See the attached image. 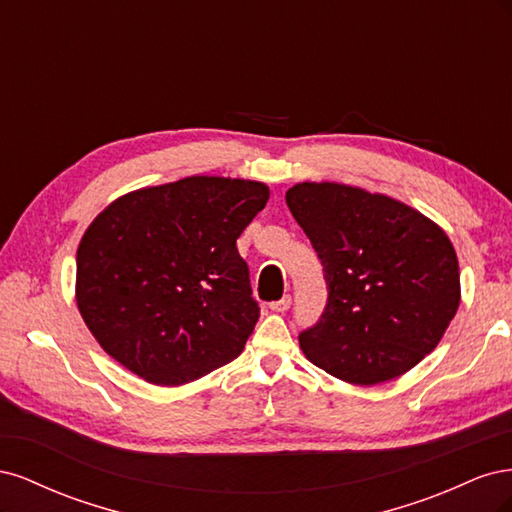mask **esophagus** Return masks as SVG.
Instances as JSON below:
<instances>
[{"instance_id": "obj_1", "label": "esophagus", "mask_w": 512, "mask_h": 512, "mask_svg": "<svg viewBox=\"0 0 512 512\" xmlns=\"http://www.w3.org/2000/svg\"><path fill=\"white\" fill-rule=\"evenodd\" d=\"M290 303H292V299L288 297V294H286V297L284 299H280V301H273L269 307L273 309V312H280V314H284L286 312V309L290 307Z\"/></svg>"}]
</instances>
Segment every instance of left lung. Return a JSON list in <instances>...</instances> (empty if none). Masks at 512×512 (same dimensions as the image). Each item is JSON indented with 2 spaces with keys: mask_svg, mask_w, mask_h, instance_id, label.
Here are the masks:
<instances>
[{
  "mask_svg": "<svg viewBox=\"0 0 512 512\" xmlns=\"http://www.w3.org/2000/svg\"><path fill=\"white\" fill-rule=\"evenodd\" d=\"M286 203L329 284L322 318L299 335L307 359L361 386L421 363L461 301L446 232L406 203L346 183L303 181L286 192Z\"/></svg>",
  "mask_w": 512,
  "mask_h": 512,
  "instance_id": "1",
  "label": "left lung"
}]
</instances>
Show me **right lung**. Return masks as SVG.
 <instances>
[{
	"mask_svg": "<svg viewBox=\"0 0 512 512\" xmlns=\"http://www.w3.org/2000/svg\"><path fill=\"white\" fill-rule=\"evenodd\" d=\"M267 200L260 181L194 175L98 213L76 250V305L104 352L158 386L237 359L260 312L237 239Z\"/></svg>",
	"mask_w": 512,
	"mask_h": 512,
	"instance_id": "1",
	"label": "right lung"
}]
</instances>
